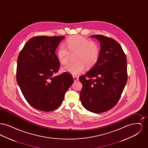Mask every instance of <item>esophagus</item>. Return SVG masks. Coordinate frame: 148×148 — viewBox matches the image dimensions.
I'll use <instances>...</instances> for the list:
<instances>
[{"label": "esophagus", "instance_id": "1", "mask_svg": "<svg viewBox=\"0 0 148 148\" xmlns=\"http://www.w3.org/2000/svg\"><path fill=\"white\" fill-rule=\"evenodd\" d=\"M78 77H76V76H73V79H74V82H76V81H77V80H78Z\"/></svg>", "mask_w": 148, "mask_h": 148}]
</instances>
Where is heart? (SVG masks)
Here are the masks:
<instances>
[{
    "mask_svg": "<svg viewBox=\"0 0 148 148\" xmlns=\"http://www.w3.org/2000/svg\"><path fill=\"white\" fill-rule=\"evenodd\" d=\"M65 47L60 45L57 50L56 55L59 62L62 64L66 63L71 53H76L74 63L66 64L62 68L64 72L77 75L85 70V65L90 68L95 65L100 56V48L96 42L81 35H74L68 38L65 42ZM68 49L69 51H68Z\"/></svg>",
    "mask_w": 148,
    "mask_h": 148,
    "instance_id": "obj_1",
    "label": "heart"
}]
</instances>
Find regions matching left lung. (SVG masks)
I'll return each mask as SVG.
<instances>
[{"instance_id": "obj_1", "label": "left lung", "mask_w": 148, "mask_h": 148, "mask_svg": "<svg viewBox=\"0 0 148 148\" xmlns=\"http://www.w3.org/2000/svg\"><path fill=\"white\" fill-rule=\"evenodd\" d=\"M91 36L100 42V56L92 69L79 77L83 84L80 99L88 111L104 113L117 104L127 83V58L113 38L103 35Z\"/></svg>"}]
</instances>
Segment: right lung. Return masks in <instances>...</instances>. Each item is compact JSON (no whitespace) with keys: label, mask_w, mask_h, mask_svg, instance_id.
I'll use <instances>...</instances> for the list:
<instances>
[{"label":"right lung","mask_w":148,"mask_h":148,"mask_svg":"<svg viewBox=\"0 0 148 148\" xmlns=\"http://www.w3.org/2000/svg\"><path fill=\"white\" fill-rule=\"evenodd\" d=\"M64 38L33 37L19 54L16 82L27 102L37 110L48 112L57 109L74 83L67 72L54 76L60 67L55 51Z\"/></svg>","instance_id":"add662e5"}]
</instances>
